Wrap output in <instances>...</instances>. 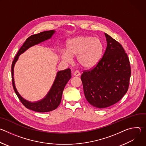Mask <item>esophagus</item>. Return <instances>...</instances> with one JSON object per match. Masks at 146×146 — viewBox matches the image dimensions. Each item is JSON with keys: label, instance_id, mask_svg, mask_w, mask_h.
Segmentation results:
<instances>
[{"label": "esophagus", "instance_id": "34e87169", "mask_svg": "<svg viewBox=\"0 0 146 146\" xmlns=\"http://www.w3.org/2000/svg\"><path fill=\"white\" fill-rule=\"evenodd\" d=\"M80 74H81L77 70L75 71L73 73V76H80Z\"/></svg>", "mask_w": 146, "mask_h": 146}]
</instances>
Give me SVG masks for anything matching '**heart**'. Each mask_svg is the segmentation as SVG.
Listing matches in <instances>:
<instances>
[{"label": "heart", "instance_id": "obj_1", "mask_svg": "<svg viewBox=\"0 0 146 146\" xmlns=\"http://www.w3.org/2000/svg\"><path fill=\"white\" fill-rule=\"evenodd\" d=\"M66 51L60 52L62 59L70 63L77 56L78 64L85 69H91L99 62L103 54V44L98 37L80 36L66 42Z\"/></svg>", "mask_w": 146, "mask_h": 146}]
</instances>
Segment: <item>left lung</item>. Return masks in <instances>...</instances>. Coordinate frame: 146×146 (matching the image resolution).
I'll list each match as a JSON object with an SVG mask.
<instances>
[{
    "instance_id": "1",
    "label": "left lung",
    "mask_w": 146,
    "mask_h": 146,
    "mask_svg": "<svg viewBox=\"0 0 146 146\" xmlns=\"http://www.w3.org/2000/svg\"><path fill=\"white\" fill-rule=\"evenodd\" d=\"M107 47L95 68L81 76L85 97L91 105L99 109L109 107L125 95L131 70L122 46L105 33Z\"/></svg>"
}]
</instances>
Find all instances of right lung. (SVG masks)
Here are the masks:
<instances>
[{
  "instance_id": "right-lung-1",
  "label": "right lung",
  "mask_w": 146,
  "mask_h": 146,
  "mask_svg": "<svg viewBox=\"0 0 146 146\" xmlns=\"http://www.w3.org/2000/svg\"><path fill=\"white\" fill-rule=\"evenodd\" d=\"M55 33V31L54 30H51L40 32L29 37L19 50L11 65L12 83L15 94L25 108L36 112H48L56 109L58 107L61 102L64 88L71 78V70L70 69H67L58 72L53 84L46 96L40 100L32 102L23 98L19 94L15 87L14 78V66L20 55L23 54L30 47L50 39Z\"/></svg>"
}]
</instances>
